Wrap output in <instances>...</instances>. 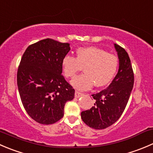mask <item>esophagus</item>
Instances as JSON below:
<instances>
[{"label":"esophagus","instance_id":"34e87169","mask_svg":"<svg viewBox=\"0 0 153 153\" xmlns=\"http://www.w3.org/2000/svg\"><path fill=\"white\" fill-rule=\"evenodd\" d=\"M83 95H84V94H83L82 93H80V92H78V91H75V98H80L81 96H82Z\"/></svg>","mask_w":153,"mask_h":153}]
</instances>
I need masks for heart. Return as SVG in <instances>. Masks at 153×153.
Masks as SVG:
<instances>
[{
  "label": "heart",
  "instance_id": "1",
  "mask_svg": "<svg viewBox=\"0 0 153 153\" xmlns=\"http://www.w3.org/2000/svg\"><path fill=\"white\" fill-rule=\"evenodd\" d=\"M66 78H74L84 68V74L74 78L71 84L78 90H88L96 86L102 87L112 81L118 68V59L105 50L95 46L81 47L76 57L66 56L61 63Z\"/></svg>",
  "mask_w": 153,
  "mask_h": 153
}]
</instances>
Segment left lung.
Returning <instances> with one entry per match:
<instances>
[{"mask_svg":"<svg viewBox=\"0 0 153 153\" xmlns=\"http://www.w3.org/2000/svg\"><path fill=\"white\" fill-rule=\"evenodd\" d=\"M114 45L119 59L117 74L107 89L92 95L96 100L94 105L81 114L82 120L95 129L108 128L119 120L134 85V74L128 53L120 45Z\"/></svg>","mask_w":153,"mask_h":153,"instance_id":"obj_1","label":"left lung"}]
</instances>
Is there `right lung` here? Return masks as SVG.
<instances>
[{"label": "right lung", "instance_id": "add662e5", "mask_svg": "<svg viewBox=\"0 0 153 153\" xmlns=\"http://www.w3.org/2000/svg\"><path fill=\"white\" fill-rule=\"evenodd\" d=\"M70 51L69 43L51 39L27 47L17 72L22 105L30 117L49 125L64 115L65 104L75 96V90L61 75L62 60Z\"/></svg>", "mask_w": 153, "mask_h": 153}]
</instances>
